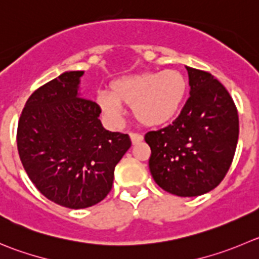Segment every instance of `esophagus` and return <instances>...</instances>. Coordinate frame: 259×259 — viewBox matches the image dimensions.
I'll use <instances>...</instances> for the list:
<instances>
[{"instance_id": "1", "label": "esophagus", "mask_w": 259, "mask_h": 259, "mask_svg": "<svg viewBox=\"0 0 259 259\" xmlns=\"http://www.w3.org/2000/svg\"><path fill=\"white\" fill-rule=\"evenodd\" d=\"M130 137H131V141L134 145L139 144V142H141L144 140V136L139 134H130Z\"/></svg>"}]
</instances>
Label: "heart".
Wrapping results in <instances>:
<instances>
[{
  "label": "heart",
  "instance_id": "1",
  "mask_svg": "<svg viewBox=\"0 0 259 259\" xmlns=\"http://www.w3.org/2000/svg\"><path fill=\"white\" fill-rule=\"evenodd\" d=\"M187 91L186 77L177 70L135 73L112 81L108 91H99L97 103L113 122L122 119V105L132 107L141 124L156 127L169 122L182 107Z\"/></svg>",
  "mask_w": 259,
  "mask_h": 259
}]
</instances>
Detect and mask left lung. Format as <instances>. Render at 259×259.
Masks as SVG:
<instances>
[{
    "label": "left lung",
    "mask_w": 259,
    "mask_h": 259,
    "mask_svg": "<svg viewBox=\"0 0 259 259\" xmlns=\"http://www.w3.org/2000/svg\"><path fill=\"white\" fill-rule=\"evenodd\" d=\"M189 95L168 127L145 135L149 168L157 186L179 197L212 191L228 173L239 136L238 110L223 83L187 66Z\"/></svg>",
    "instance_id": "1"
}]
</instances>
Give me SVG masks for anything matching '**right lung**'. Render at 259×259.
<instances>
[{
	"label": "right lung",
	"mask_w": 259,
	"mask_h": 259,
	"mask_svg": "<svg viewBox=\"0 0 259 259\" xmlns=\"http://www.w3.org/2000/svg\"><path fill=\"white\" fill-rule=\"evenodd\" d=\"M82 75L66 71L34 91L17 125V150L30 181L52 202L75 210L107 197L115 165L131 147L128 135L103 127L97 103L81 98Z\"/></svg>",
	"instance_id": "add662e5"
}]
</instances>
